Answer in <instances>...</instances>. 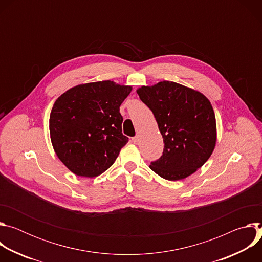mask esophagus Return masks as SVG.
<instances>
[{
  "instance_id": "34e87169",
  "label": "esophagus",
  "mask_w": 262,
  "mask_h": 262,
  "mask_svg": "<svg viewBox=\"0 0 262 262\" xmlns=\"http://www.w3.org/2000/svg\"><path fill=\"white\" fill-rule=\"evenodd\" d=\"M139 141H140L139 136H136V137H134V138H133V142H134L135 144H138V143H139Z\"/></svg>"
}]
</instances>
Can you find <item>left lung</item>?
I'll return each instance as SVG.
<instances>
[{
	"label": "left lung",
	"instance_id": "obj_1",
	"mask_svg": "<svg viewBox=\"0 0 262 262\" xmlns=\"http://www.w3.org/2000/svg\"><path fill=\"white\" fill-rule=\"evenodd\" d=\"M137 93L152 111L165 143L163 156L149 168L171 181L195 173L216 143L215 115L208 98L170 81L139 87Z\"/></svg>",
	"mask_w": 262,
	"mask_h": 262
}]
</instances>
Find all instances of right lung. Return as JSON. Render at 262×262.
<instances>
[{
  "label": "right lung",
  "instance_id": "add662e5",
  "mask_svg": "<svg viewBox=\"0 0 262 262\" xmlns=\"http://www.w3.org/2000/svg\"><path fill=\"white\" fill-rule=\"evenodd\" d=\"M132 90L99 81L74 86L55 101L50 115L52 145L73 174L92 178L114 164L128 142L119 107Z\"/></svg>",
  "mask_w": 262,
  "mask_h": 262
}]
</instances>
